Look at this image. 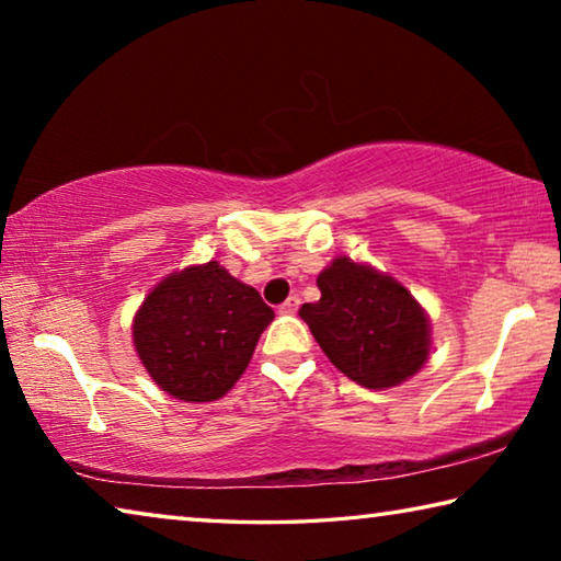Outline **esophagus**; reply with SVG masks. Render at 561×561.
I'll return each instance as SVG.
<instances>
[{
  "label": "esophagus",
  "instance_id": "34e87169",
  "mask_svg": "<svg viewBox=\"0 0 561 561\" xmlns=\"http://www.w3.org/2000/svg\"><path fill=\"white\" fill-rule=\"evenodd\" d=\"M299 304H301V299L297 297V294H291V297L279 307V314H297Z\"/></svg>",
  "mask_w": 561,
  "mask_h": 561
}]
</instances>
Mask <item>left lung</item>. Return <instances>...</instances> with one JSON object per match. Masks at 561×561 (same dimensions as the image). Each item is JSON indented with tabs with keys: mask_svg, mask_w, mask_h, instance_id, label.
Returning <instances> with one entry per match:
<instances>
[{
	"mask_svg": "<svg viewBox=\"0 0 561 561\" xmlns=\"http://www.w3.org/2000/svg\"><path fill=\"white\" fill-rule=\"evenodd\" d=\"M321 299L299 317L331 364L364 388H391L425 364L428 319L405 287L366 264L339 257L319 274Z\"/></svg>",
	"mask_w": 561,
	"mask_h": 561,
	"instance_id": "1",
	"label": "left lung"
}]
</instances>
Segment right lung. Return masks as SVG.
I'll list each match as a JSON object with an SVG mask.
<instances>
[{
  "mask_svg": "<svg viewBox=\"0 0 561 561\" xmlns=\"http://www.w3.org/2000/svg\"><path fill=\"white\" fill-rule=\"evenodd\" d=\"M274 319L260 291L217 262L170 274L133 321V344L153 381L180 401H215L244 374Z\"/></svg>",
  "mask_w": 561,
  "mask_h": 561,
  "instance_id": "obj_1",
  "label": "right lung"
}]
</instances>
